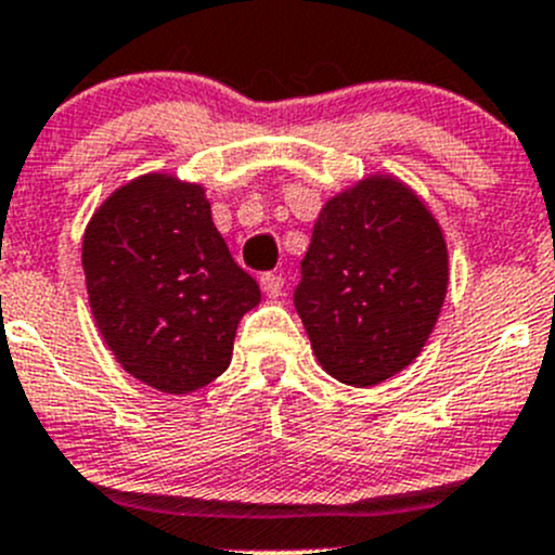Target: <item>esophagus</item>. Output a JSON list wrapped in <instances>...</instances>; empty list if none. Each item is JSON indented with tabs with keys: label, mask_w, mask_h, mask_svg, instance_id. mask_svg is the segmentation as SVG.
I'll use <instances>...</instances> for the list:
<instances>
[{
	"label": "esophagus",
	"mask_w": 555,
	"mask_h": 555,
	"mask_svg": "<svg viewBox=\"0 0 555 555\" xmlns=\"http://www.w3.org/2000/svg\"><path fill=\"white\" fill-rule=\"evenodd\" d=\"M260 284H262V289H266L268 298H279L284 289V279L279 276V273H262Z\"/></svg>",
	"instance_id": "obj_1"
}]
</instances>
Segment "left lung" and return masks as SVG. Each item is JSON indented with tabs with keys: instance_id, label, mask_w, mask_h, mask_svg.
Listing matches in <instances>:
<instances>
[{
	"instance_id": "obj_1",
	"label": "left lung",
	"mask_w": 555,
	"mask_h": 555,
	"mask_svg": "<svg viewBox=\"0 0 555 555\" xmlns=\"http://www.w3.org/2000/svg\"><path fill=\"white\" fill-rule=\"evenodd\" d=\"M447 284L438 221L400 180L372 175L320 210L293 301L320 366L366 388L422 353Z\"/></svg>"
}]
</instances>
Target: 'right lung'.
<instances>
[{"instance_id": "obj_1", "label": "right lung", "mask_w": 555, "mask_h": 555, "mask_svg": "<svg viewBox=\"0 0 555 555\" xmlns=\"http://www.w3.org/2000/svg\"><path fill=\"white\" fill-rule=\"evenodd\" d=\"M81 266L103 341L147 386L189 395L230 366L260 287L232 260L205 189L144 175L87 224Z\"/></svg>"}]
</instances>
